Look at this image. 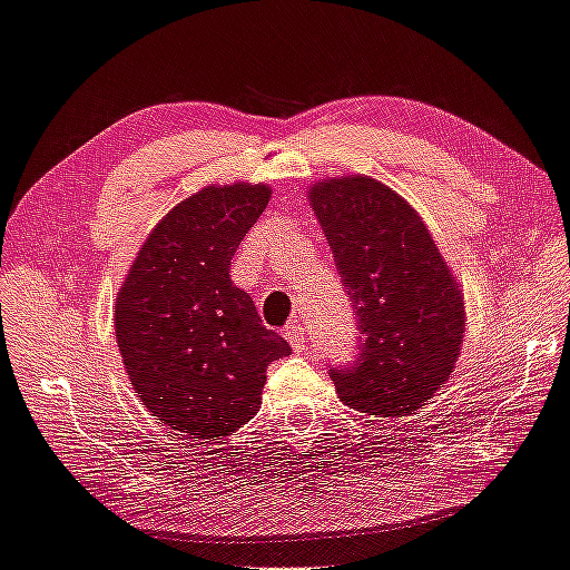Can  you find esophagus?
I'll use <instances>...</instances> for the list:
<instances>
[{
  "instance_id": "1",
  "label": "esophagus",
  "mask_w": 570,
  "mask_h": 570,
  "mask_svg": "<svg viewBox=\"0 0 570 570\" xmlns=\"http://www.w3.org/2000/svg\"><path fill=\"white\" fill-rule=\"evenodd\" d=\"M283 334H285V340H287L289 344H293L295 352L305 350V327H302L299 322H289L287 327L283 330Z\"/></svg>"
}]
</instances>
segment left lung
<instances>
[{
    "mask_svg": "<svg viewBox=\"0 0 570 570\" xmlns=\"http://www.w3.org/2000/svg\"><path fill=\"white\" fill-rule=\"evenodd\" d=\"M309 206L358 315L362 354L332 368L340 399L368 415H411L443 389L468 330L462 287L401 194L364 174L320 179Z\"/></svg>",
    "mask_w": 570,
    "mask_h": 570,
    "instance_id": "1",
    "label": "left lung"
}]
</instances>
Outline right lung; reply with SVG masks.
I'll return each instance as SVG.
<instances>
[{"mask_svg": "<svg viewBox=\"0 0 570 570\" xmlns=\"http://www.w3.org/2000/svg\"><path fill=\"white\" fill-rule=\"evenodd\" d=\"M271 194L234 181L187 196L125 275L115 340L139 401L169 431L206 443L236 433L261 409L268 364L293 352L228 275Z\"/></svg>", "mask_w": 570, "mask_h": 570, "instance_id": "obj_1", "label": "right lung"}]
</instances>
